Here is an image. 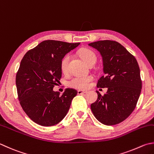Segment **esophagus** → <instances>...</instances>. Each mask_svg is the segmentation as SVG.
<instances>
[{
    "label": "esophagus",
    "mask_w": 154,
    "mask_h": 154,
    "mask_svg": "<svg viewBox=\"0 0 154 154\" xmlns=\"http://www.w3.org/2000/svg\"><path fill=\"white\" fill-rule=\"evenodd\" d=\"M87 91H81V90H79V91H78V94H85L86 93Z\"/></svg>",
    "instance_id": "obj_1"
}]
</instances>
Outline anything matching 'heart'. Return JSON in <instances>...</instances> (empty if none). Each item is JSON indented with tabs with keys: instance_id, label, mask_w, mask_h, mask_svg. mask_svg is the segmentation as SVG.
Masks as SVG:
<instances>
[{
	"instance_id": "heart-1",
	"label": "heart",
	"mask_w": 154,
	"mask_h": 154,
	"mask_svg": "<svg viewBox=\"0 0 154 154\" xmlns=\"http://www.w3.org/2000/svg\"><path fill=\"white\" fill-rule=\"evenodd\" d=\"M79 54L82 60L85 61L88 66L94 64L97 61V56L93 51L89 49L83 48L79 51ZM71 59V55L69 54H66L63 57L60 62V68L63 73L68 72L69 69V63ZM92 80L91 76H76L72 78L68 82L69 86L72 88L84 90L88 87L89 83Z\"/></svg>"
}]
</instances>
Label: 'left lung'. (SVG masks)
I'll list each match as a JSON object with an SVG mask.
<instances>
[{"instance_id": "1", "label": "left lung", "mask_w": 154, "mask_h": 154, "mask_svg": "<svg viewBox=\"0 0 154 154\" xmlns=\"http://www.w3.org/2000/svg\"><path fill=\"white\" fill-rule=\"evenodd\" d=\"M100 52L104 76L98 88H107L103 96L97 91L98 98L91 104L97 119L106 125L122 122L135 109L141 91L140 69L135 57L119 43L102 40L88 44Z\"/></svg>"}]
</instances>
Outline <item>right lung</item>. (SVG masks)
I'll list each match as a JSON object with an SVG mask.
<instances>
[{
  "instance_id": "right-lung-1",
  "label": "right lung",
  "mask_w": 154,
  "mask_h": 154,
  "mask_svg": "<svg viewBox=\"0 0 154 154\" xmlns=\"http://www.w3.org/2000/svg\"><path fill=\"white\" fill-rule=\"evenodd\" d=\"M80 44L45 40L23 57L16 76L17 94L23 111L37 124L53 126L67 115L78 92L66 88L60 96L53 88L62 77L61 60Z\"/></svg>"
}]
</instances>
